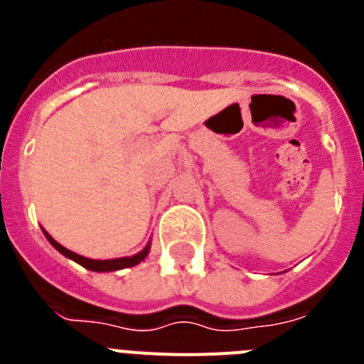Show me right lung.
<instances>
[{
  "instance_id": "add662e5",
  "label": "right lung",
  "mask_w": 364,
  "mask_h": 364,
  "mask_svg": "<svg viewBox=\"0 0 364 364\" xmlns=\"http://www.w3.org/2000/svg\"><path fill=\"white\" fill-rule=\"evenodd\" d=\"M45 237H47V240H49L50 244H53L54 247H56L58 252L62 253V255H65L67 259H73L74 262H78L80 266H83V268L91 269V272H117V269H122V268H131V266H136L140 264L144 259L147 257V253H149V244H147L146 247H144L142 252H138L136 255L133 257H122V259H109V260H95V259H87V257H82L78 255V253L70 252V250H67V247H63L62 244H58L56 240L50 237L47 231H43Z\"/></svg>"
}]
</instances>
